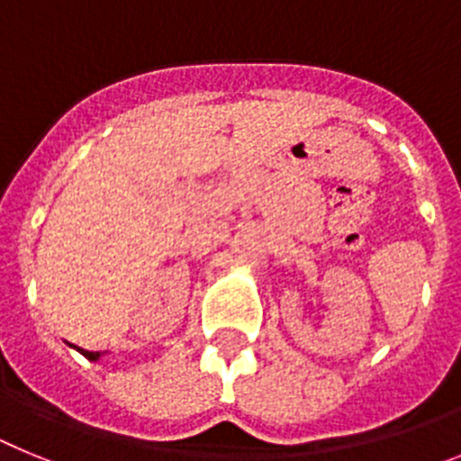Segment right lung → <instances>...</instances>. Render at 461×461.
Listing matches in <instances>:
<instances>
[{
    "label": "right lung",
    "mask_w": 461,
    "mask_h": 461,
    "mask_svg": "<svg viewBox=\"0 0 461 461\" xmlns=\"http://www.w3.org/2000/svg\"><path fill=\"white\" fill-rule=\"evenodd\" d=\"M73 346V344H71ZM73 348H78V346H73ZM80 353H83L85 357H87V360H92V362H99L101 360V356H104V353H94V351H85V348H78Z\"/></svg>",
    "instance_id": "obj_1"
}]
</instances>
